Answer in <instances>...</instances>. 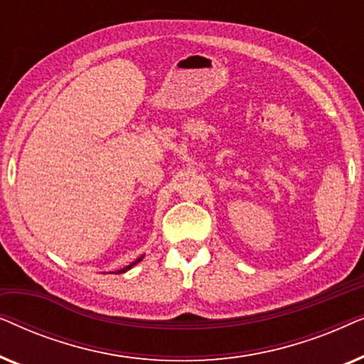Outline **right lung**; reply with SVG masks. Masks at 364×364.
<instances>
[{"mask_svg":"<svg viewBox=\"0 0 364 364\" xmlns=\"http://www.w3.org/2000/svg\"><path fill=\"white\" fill-rule=\"evenodd\" d=\"M142 258H144V255H142V257H139V258H137V260H136V262H132V263H131V265H127V267H126V268H122V270H119V272H116V273H124V272H127V270H131V268H132V267H134V265H136V263H139V262H141V260H142Z\"/></svg>","mask_w":364,"mask_h":364,"instance_id":"obj_1","label":"right lung"}]
</instances>
